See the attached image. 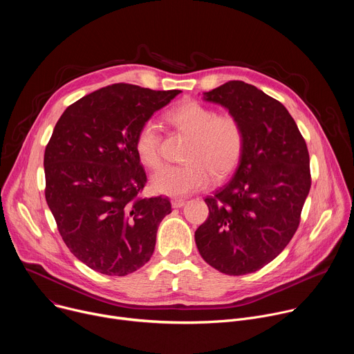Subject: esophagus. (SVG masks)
<instances>
[{
  "mask_svg": "<svg viewBox=\"0 0 354 354\" xmlns=\"http://www.w3.org/2000/svg\"><path fill=\"white\" fill-rule=\"evenodd\" d=\"M186 205V201L183 198H172V207L175 209H180Z\"/></svg>",
  "mask_w": 354,
  "mask_h": 354,
  "instance_id": "1",
  "label": "esophagus"
}]
</instances>
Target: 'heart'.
I'll return each instance as SVG.
<instances>
[{"label": "heart", "mask_w": 354, "mask_h": 354, "mask_svg": "<svg viewBox=\"0 0 354 354\" xmlns=\"http://www.w3.org/2000/svg\"><path fill=\"white\" fill-rule=\"evenodd\" d=\"M179 131L190 136L185 165H165L151 176V187L167 196H187L224 178L236 167L243 149V130L230 113L189 100L167 115ZM134 148L140 162L148 168L160 165L161 134L156 123L145 122L137 131Z\"/></svg>", "instance_id": "b5f03b06"}]
</instances>
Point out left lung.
Instances as JSON below:
<instances>
[{"mask_svg":"<svg viewBox=\"0 0 354 354\" xmlns=\"http://www.w3.org/2000/svg\"><path fill=\"white\" fill-rule=\"evenodd\" d=\"M243 130L238 167L214 196L209 217L194 232L210 266L230 276L254 273L272 262L295 234L311 187L310 154L294 119L272 96L243 81L205 92Z\"/></svg>","mask_w":354,"mask_h":354,"instance_id":"8db88e82","label":"left lung"}]
</instances>
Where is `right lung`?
Here are the masks:
<instances>
[{"mask_svg": "<svg viewBox=\"0 0 354 354\" xmlns=\"http://www.w3.org/2000/svg\"><path fill=\"white\" fill-rule=\"evenodd\" d=\"M179 93L113 84L78 99L56 123L44 151L46 201L71 254L95 272L126 276L153 257L171 201L138 197L147 175L134 140Z\"/></svg>", "mask_w": 354, "mask_h": 354, "instance_id": "right-lung-1", "label": "right lung"}]
</instances>
